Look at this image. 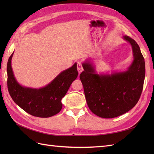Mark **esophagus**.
Returning <instances> with one entry per match:
<instances>
[{
    "instance_id": "34e87169",
    "label": "esophagus",
    "mask_w": 154,
    "mask_h": 154,
    "mask_svg": "<svg viewBox=\"0 0 154 154\" xmlns=\"http://www.w3.org/2000/svg\"><path fill=\"white\" fill-rule=\"evenodd\" d=\"M77 69H78V71L79 74H80L83 71V67L82 66V63L80 62H78L77 63Z\"/></svg>"
}]
</instances>
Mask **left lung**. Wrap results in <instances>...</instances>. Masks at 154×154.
<instances>
[{
    "label": "left lung",
    "mask_w": 154,
    "mask_h": 154,
    "mask_svg": "<svg viewBox=\"0 0 154 154\" xmlns=\"http://www.w3.org/2000/svg\"><path fill=\"white\" fill-rule=\"evenodd\" d=\"M123 38L131 45L134 60L127 71L97 74L92 62L82 63L80 78L88 108L96 116L113 118L127 112L141 96L145 76V62L136 42L128 36Z\"/></svg>",
    "instance_id": "obj_1"
}]
</instances>
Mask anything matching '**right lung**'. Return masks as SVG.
Wrapping results in <instances>:
<instances>
[{"mask_svg": "<svg viewBox=\"0 0 154 154\" xmlns=\"http://www.w3.org/2000/svg\"><path fill=\"white\" fill-rule=\"evenodd\" d=\"M13 53L7 65L8 88L15 103L28 114L39 118H49L62 108V99L66 94L78 72L77 64L60 72L48 85L40 88L22 86L14 76L11 67Z\"/></svg>", "mask_w": 154, "mask_h": 154, "instance_id": "add662e5", "label": "right lung"}]
</instances>
